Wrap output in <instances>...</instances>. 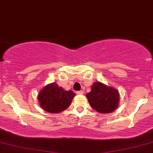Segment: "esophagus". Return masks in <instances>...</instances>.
Wrapping results in <instances>:
<instances>
[{
  "mask_svg": "<svg viewBox=\"0 0 153 153\" xmlns=\"http://www.w3.org/2000/svg\"><path fill=\"white\" fill-rule=\"evenodd\" d=\"M76 94H78V95H82V94H84V91H77L76 92Z\"/></svg>",
  "mask_w": 153,
  "mask_h": 153,
  "instance_id": "esophagus-1",
  "label": "esophagus"
}]
</instances>
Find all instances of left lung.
Wrapping results in <instances>:
<instances>
[{"mask_svg": "<svg viewBox=\"0 0 153 153\" xmlns=\"http://www.w3.org/2000/svg\"><path fill=\"white\" fill-rule=\"evenodd\" d=\"M86 97L90 105L100 114L114 112L118 108L120 100L119 92L116 88L100 82L94 83L91 91Z\"/></svg>", "mask_w": 153, "mask_h": 153, "instance_id": "left-lung-1", "label": "left lung"}]
</instances>
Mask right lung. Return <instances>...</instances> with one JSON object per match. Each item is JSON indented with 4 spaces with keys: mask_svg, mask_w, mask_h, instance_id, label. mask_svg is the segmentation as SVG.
<instances>
[{
    "mask_svg": "<svg viewBox=\"0 0 153 153\" xmlns=\"http://www.w3.org/2000/svg\"><path fill=\"white\" fill-rule=\"evenodd\" d=\"M75 95L72 91H65L54 82L44 86L39 91L37 99L43 110L51 114H58L71 105Z\"/></svg>",
    "mask_w": 153,
    "mask_h": 153,
    "instance_id": "1",
    "label": "right lung"
}]
</instances>
